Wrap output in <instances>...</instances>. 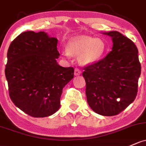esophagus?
Here are the masks:
<instances>
[{
    "mask_svg": "<svg viewBox=\"0 0 146 146\" xmlns=\"http://www.w3.org/2000/svg\"><path fill=\"white\" fill-rule=\"evenodd\" d=\"M81 74V71L79 70V69L76 68L74 70V76H79Z\"/></svg>",
    "mask_w": 146,
    "mask_h": 146,
    "instance_id": "obj_1",
    "label": "esophagus"
}]
</instances>
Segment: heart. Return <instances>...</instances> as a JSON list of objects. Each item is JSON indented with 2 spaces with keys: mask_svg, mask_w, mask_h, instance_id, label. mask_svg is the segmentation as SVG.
Wrapping results in <instances>:
<instances>
[{
  "mask_svg": "<svg viewBox=\"0 0 146 146\" xmlns=\"http://www.w3.org/2000/svg\"><path fill=\"white\" fill-rule=\"evenodd\" d=\"M107 50L106 42L101 37L90 36H77L73 37L67 44L66 56L69 54L78 56L81 65H94L103 58Z\"/></svg>",
  "mask_w": 146,
  "mask_h": 146,
  "instance_id": "obj_1",
  "label": "heart"
}]
</instances>
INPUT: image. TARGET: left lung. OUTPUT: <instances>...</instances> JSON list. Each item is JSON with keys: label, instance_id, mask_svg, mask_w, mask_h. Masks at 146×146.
I'll return each mask as SVG.
<instances>
[{"label": "left lung", "instance_id": "left-lung-1", "mask_svg": "<svg viewBox=\"0 0 146 146\" xmlns=\"http://www.w3.org/2000/svg\"><path fill=\"white\" fill-rule=\"evenodd\" d=\"M104 34L112 37V51L97 63L84 67L83 76L92 111L113 116L135 100L141 67L138 48L131 40L117 31Z\"/></svg>", "mask_w": 146, "mask_h": 146}]
</instances>
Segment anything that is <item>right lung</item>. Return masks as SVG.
<instances>
[{"label":"right lung","mask_w":146,"mask_h":146,"mask_svg":"<svg viewBox=\"0 0 146 146\" xmlns=\"http://www.w3.org/2000/svg\"><path fill=\"white\" fill-rule=\"evenodd\" d=\"M57 44L58 39L46 33L27 31L9 46L5 74L10 98L32 117H47L58 110L62 88L74 78L73 67L56 61Z\"/></svg>","instance_id":"right-lung-1"}]
</instances>
